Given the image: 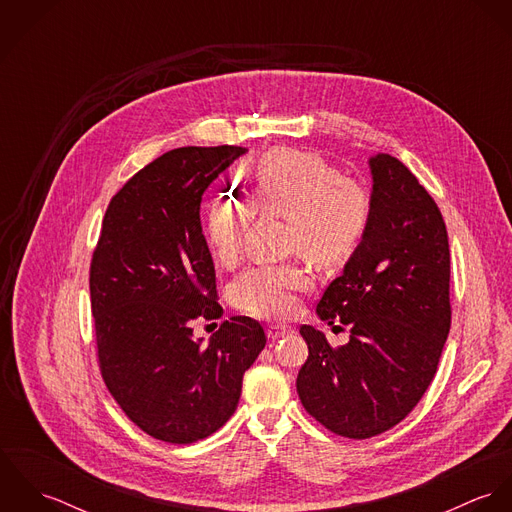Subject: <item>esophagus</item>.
I'll list each match as a JSON object with an SVG mask.
<instances>
[{
    "label": "esophagus",
    "mask_w": 512,
    "mask_h": 512,
    "mask_svg": "<svg viewBox=\"0 0 512 512\" xmlns=\"http://www.w3.org/2000/svg\"><path fill=\"white\" fill-rule=\"evenodd\" d=\"M290 333H292V327H288V325H272L266 329V335L270 341H278Z\"/></svg>",
    "instance_id": "esophagus-1"
}]
</instances>
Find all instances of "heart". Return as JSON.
Here are the masks:
<instances>
[{"label": "heart", "mask_w": 512, "mask_h": 512, "mask_svg": "<svg viewBox=\"0 0 512 512\" xmlns=\"http://www.w3.org/2000/svg\"><path fill=\"white\" fill-rule=\"evenodd\" d=\"M365 187L299 149H276L256 167L248 201L234 193H217L205 213L207 244L222 266H234L242 254L244 234L260 215L286 217V248L317 266L345 262L361 244L370 220ZM309 284L299 260L254 264L232 284L236 305L260 319H284L295 309V292Z\"/></svg>", "instance_id": "heart-1"}]
</instances>
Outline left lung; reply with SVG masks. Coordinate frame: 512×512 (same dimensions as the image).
Here are the masks:
<instances>
[{
  "mask_svg": "<svg viewBox=\"0 0 512 512\" xmlns=\"http://www.w3.org/2000/svg\"><path fill=\"white\" fill-rule=\"evenodd\" d=\"M365 236L317 315L351 329L333 349L311 325L297 394L321 426L366 439L400 424L438 370L451 325L449 242L436 201L396 157L376 153Z\"/></svg>",
  "mask_w": 512,
  "mask_h": 512,
  "instance_id": "obj_1",
  "label": "left lung"
}]
</instances>
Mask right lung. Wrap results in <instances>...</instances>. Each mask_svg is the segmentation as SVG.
Instances as JSON below:
<instances>
[{
  "mask_svg": "<svg viewBox=\"0 0 512 512\" xmlns=\"http://www.w3.org/2000/svg\"><path fill=\"white\" fill-rule=\"evenodd\" d=\"M248 149L177 147L110 201L90 262L102 378L126 416L175 445L209 438L234 414L242 376L266 345L250 317H230L203 345L197 319H219L201 199Z\"/></svg>",
  "mask_w": 512,
  "mask_h": 512,
  "instance_id": "right-lung-1",
  "label": "right lung"
}]
</instances>
